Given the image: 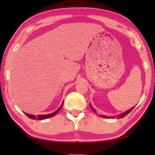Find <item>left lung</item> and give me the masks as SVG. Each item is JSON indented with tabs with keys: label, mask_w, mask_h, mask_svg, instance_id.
Here are the masks:
<instances>
[{
	"label": "left lung",
	"mask_w": 155,
	"mask_h": 155,
	"mask_svg": "<svg viewBox=\"0 0 155 155\" xmlns=\"http://www.w3.org/2000/svg\"><path fill=\"white\" fill-rule=\"evenodd\" d=\"M90 107H91V109H92L94 112L96 113V111H95V110H94V109L93 108V107L91 106V104H90ZM134 107H132V108L130 109L129 110H128V111H126V112L122 113V114H120V115H117L116 117H117V118H122V117H125L126 115H127V114H129V113H130V112L131 111H132V110L133 109V108H134ZM100 116L102 117H104V118H109V117H108V116H105V115H100ZM111 117H114V116H112Z\"/></svg>",
	"instance_id": "left-lung-1"
}]
</instances>
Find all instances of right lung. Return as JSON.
<instances>
[{
	"instance_id": "right-lung-1",
	"label": "right lung",
	"mask_w": 155,
	"mask_h": 155,
	"mask_svg": "<svg viewBox=\"0 0 155 155\" xmlns=\"http://www.w3.org/2000/svg\"><path fill=\"white\" fill-rule=\"evenodd\" d=\"M63 104H64V101L62 102L61 103V105L59 107V108L57 110V111H54V113H52V114H46V115H31V114H28L27 113H25V114L27 115V116L29 117L31 119H38L39 120H45L48 118V117H51L54 116V115H55L59 111V110L61 109V107L63 106Z\"/></svg>"
}]
</instances>
